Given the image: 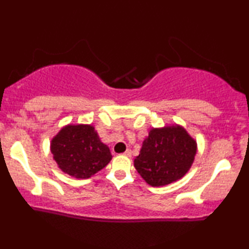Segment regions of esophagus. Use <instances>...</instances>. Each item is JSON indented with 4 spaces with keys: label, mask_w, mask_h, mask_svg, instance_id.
Segmentation results:
<instances>
[{
    "label": "esophagus",
    "mask_w": 249,
    "mask_h": 249,
    "mask_svg": "<svg viewBox=\"0 0 249 249\" xmlns=\"http://www.w3.org/2000/svg\"><path fill=\"white\" fill-rule=\"evenodd\" d=\"M124 156H131V151H130V149H127V151L124 153Z\"/></svg>",
    "instance_id": "34e87169"
}]
</instances>
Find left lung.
Listing matches in <instances>:
<instances>
[{"mask_svg": "<svg viewBox=\"0 0 249 249\" xmlns=\"http://www.w3.org/2000/svg\"><path fill=\"white\" fill-rule=\"evenodd\" d=\"M196 153V139L182 125L153 127L134 160V166L149 186H166L185 177Z\"/></svg>", "mask_w": 249, "mask_h": 249, "instance_id": "8db88e82", "label": "left lung"}]
</instances>
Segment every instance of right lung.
<instances>
[{
  "label": "right lung",
  "instance_id": "add662e5",
  "mask_svg": "<svg viewBox=\"0 0 249 249\" xmlns=\"http://www.w3.org/2000/svg\"><path fill=\"white\" fill-rule=\"evenodd\" d=\"M50 149L57 168L77 179L90 178L112 160L93 124L64 125L52 138Z\"/></svg>",
  "mask_w": 249,
  "mask_h": 249
}]
</instances>
